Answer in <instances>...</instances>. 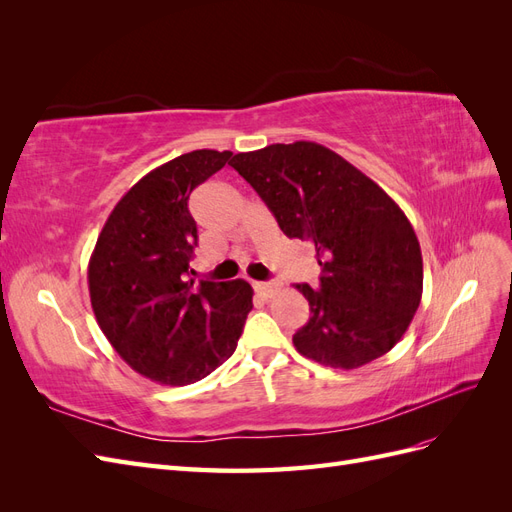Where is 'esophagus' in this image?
Returning a JSON list of instances; mask_svg holds the SVG:
<instances>
[{
	"label": "esophagus",
	"instance_id": "34e87169",
	"mask_svg": "<svg viewBox=\"0 0 512 512\" xmlns=\"http://www.w3.org/2000/svg\"><path fill=\"white\" fill-rule=\"evenodd\" d=\"M254 288H256L260 297H265V299H271V297H275L277 292H280V284H277V282H256Z\"/></svg>",
	"mask_w": 512,
	"mask_h": 512
}]
</instances>
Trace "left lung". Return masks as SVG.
Wrapping results in <instances>:
<instances>
[{"instance_id":"obj_1","label":"left lung","mask_w":512,"mask_h":512,"mask_svg":"<svg viewBox=\"0 0 512 512\" xmlns=\"http://www.w3.org/2000/svg\"><path fill=\"white\" fill-rule=\"evenodd\" d=\"M230 166L252 185L290 239L316 245L318 290L299 354L356 369L389 352L408 331L423 297V256L406 213L359 168L329 147L297 141L237 153Z\"/></svg>"}]
</instances>
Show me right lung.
<instances>
[{
	"mask_svg": "<svg viewBox=\"0 0 512 512\" xmlns=\"http://www.w3.org/2000/svg\"><path fill=\"white\" fill-rule=\"evenodd\" d=\"M196 149L153 168L121 196L89 258L91 307L138 374L166 386L203 380L237 348L254 290L245 280L194 286L198 230L188 200L230 160Z\"/></svg>",
	"mask_w": 512,
	"mask_h": 512,
	"instance_id": "right-lung-1",
	"label": "right lung"
}]
</instances>
